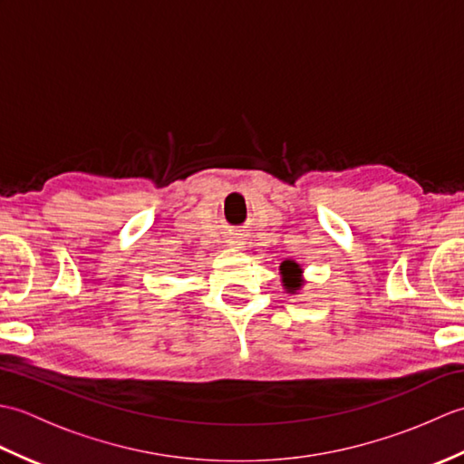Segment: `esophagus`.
I'll use <instances>...</instances> for the list:
<instances>
[{"label":"esophagus","mask_w":464,"mask_h":464,"mask_svg":"<svg viewBox=\"0 0 464 464\" xmlns=\"http://www.w3.org/2000/svg\"><path fill=\"white\" fill-rule=\"evenodd\" d=\"M243 245H245V241L241 237H229V239H227V247H231V249H241Z\"/></svg>","instance_id":"1"}]
</instances>
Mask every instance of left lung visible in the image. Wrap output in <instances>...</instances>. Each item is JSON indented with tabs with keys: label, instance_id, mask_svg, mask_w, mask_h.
I'll return each instance as SVG.
<instances>
[{
	"label": "left lung",
	"instance_id": "8db88e82",
	"mask_svg": "<svg viewBox=\"0 0 464 464\" xmlns=\"http://www.w3.org/2000/svg\"><path fill=\"white\" fill-rule=\"evenodd\" d=\"M279 271H281L283 289L287 291L289 295H297V293L303 289V285H304V277H303L301 265H299L297 261L287 259V261L281 263Z\"/></svg>",
	"mask_w": 464,
	"mask_h": 464
}]
</instances>
